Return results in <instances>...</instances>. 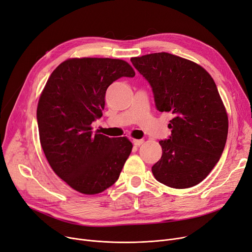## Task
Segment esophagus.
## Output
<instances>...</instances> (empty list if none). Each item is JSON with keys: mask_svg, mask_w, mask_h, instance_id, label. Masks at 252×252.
I'll return each mask as SVG.
<instances>
[{"mask_svg": "<svg viewBox=\"0 0 252 252\" xmlns=\"http://www.w3.org/2000/svg\"><path fill=\"white\" fill-rule=\"evenodd\" d=\"M133 143L136 146H140L144 143V140L143 139H133Z\"/></svg>", "mask_w": 252, "mask_h": 252, "instance_id": "1", "label": "esophagus"}]
</instances>
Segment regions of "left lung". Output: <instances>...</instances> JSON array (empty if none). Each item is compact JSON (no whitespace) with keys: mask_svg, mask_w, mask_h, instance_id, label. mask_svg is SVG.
<instances>
[{"mask_svg":"<svg viewBox=\"0 0 252 252\" xmlns=\"http://www.w3.org/2000/svg\"><path fill=\"white\" fill-rule=\"evenodd\" d=\"M130 62L150 84L158 110L173 115L153 176L173 189L194 187L220 160L227 137V114L213 78L200 64L167 52Z\"/></svg>","mask_w":252,"mask_h":252,"instance_id":"obj_1","label":"left lung"}]
</instances>
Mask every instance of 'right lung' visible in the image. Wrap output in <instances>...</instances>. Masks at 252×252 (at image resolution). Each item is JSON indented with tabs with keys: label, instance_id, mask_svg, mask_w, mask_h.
<instances>
[{
	"label": "right lung",
	"instance_id": "right-lung-1",
	"mask_svg": "<svg viewBox=\"0 0 252 252\" xmlns=\"http://www.w3.org/2000/svg\"><path fill=\"white\" fill-rule=\"evenodd\" d=\"M134 76L123 60L82 58L63 62L48 78L37 108L40 142L54 173L73 189L95 194L117 181L132 142L94 134L91 125L103 115L108 86Z\"/></svg>",
	"mask_w": 252,
	"mask_h": 252
}]
</instances>
